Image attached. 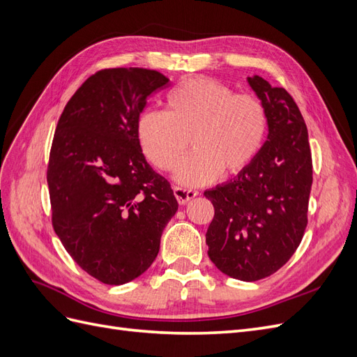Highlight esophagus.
<instances>
[{
  "mask_svg": "<svg viewBox=\"0 0 357 357\" xmlns=\"http://www.w3.org/2000/svg\"><path fill=\"white\" fill-rule=\"evenodd\" d=\"M174 195H176L178 204L185 205V204H188L190 199H193V198H195V197L198 195V190H190V189L174 186Z\"/></svg>",
  "mask_w": 357,
  "mask_h": 357,
  "instance_id": "34e87169",
  "label": "esophagus"
}]
</instances>
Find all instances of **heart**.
<instances>
[{
  "label": "heart",
  "mask_w": 357,
  "mask_h": 357,
  "mask_svg": "<svg viewBox=\"0 0 357 357\" xmlns=\"http://www.w3.org/2000/svg\"><path fill=\"white\" fill-rule=\"evenodd\" d=\"M268 134V113L253 93H235L225 83L193 77L165 96V112L138 117L137 138L144 156L162 171L178 168L181 185L202 186L226 174H240L261 153Z\"/></svg>",
  "instance_id": "b5f03b06"
}]
</instances>
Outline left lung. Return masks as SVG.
Masks as SVG:
<instances>
[{"mask_svg":"<svg viewBox=\"0 0 357 357\" xmlns=\"http://www.w3.org/2000/svg\"><path fill=\"white\" fill-rule=\"evenodd\" d=\"M268 113V138L253 164L205 190L214 218L205 234L211 262L243 282L278 271L296 252L308 223L312 160L296 102L259 75L247 79Z\"/></svg>","mask_w":357,"mask_h":357,"instance_id":"8db88e82","label":"left lung"}]
</instances>
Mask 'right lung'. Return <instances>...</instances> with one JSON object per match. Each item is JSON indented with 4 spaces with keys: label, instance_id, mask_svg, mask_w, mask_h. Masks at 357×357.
I'll list each match as a JSON object with an SVG mask.
<instances>
[{
    "label": "right lung",
    "instance_id": "1",
    "mask_svg": "<svg viewBox=\"0 0 357 357\" xmlns=\"http://www.w3.org/2000/svg\"><path fill=\"white\" fill-rule=\"evenodd\" d=\"M168 82L155 70H101L56 125L47 165L53 229L75 264L105 284L132 282L153 264L178 208L137 138L147 98Z\"/></svg>",
    "mask_w": 357,
    "mask_h": 357
}]
</instances>
